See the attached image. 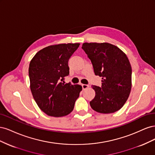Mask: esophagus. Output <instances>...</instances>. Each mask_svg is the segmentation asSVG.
Here are the masks:
<instances>
[{"instance_id": "1", "label": "esophagus", "mask_w": 155, "mask_h": 155, "mask_svg": "<svg viewBox=\"0 0 155 155\" xmlns=\"http://www.w3.org/2000/svg\"><path fill=\"white\" fill-rule=\"evenodd\" d=\"M81 85H82L83 89H84V90H85V89H87V88L89 87V86L88 85H86V84H82Z\"/></svg>"}]
</instances>
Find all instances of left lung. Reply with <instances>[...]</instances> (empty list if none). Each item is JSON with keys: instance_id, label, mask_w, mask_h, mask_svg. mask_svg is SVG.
<instances>
[{"instance_id": "1", "label": "left lung", "mask_w": 155, "mask_h": 155, "mask_svg": "<svg viewBox=\"0 0 155 155\" xmlns=\"http://www.w3.org/2000/svg\"><path fill=\"white\" fill-rule=\"evenodd\" d=\"M82 49L91 59L95 75L102 77L101 86L92 85L96 96L90 101L93 110L113 113L124 106L132 87V68L126 54L108 43H85Z\"/></svg>"}]
</instances>
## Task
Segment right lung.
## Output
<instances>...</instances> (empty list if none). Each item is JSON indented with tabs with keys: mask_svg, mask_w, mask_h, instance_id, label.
Segmentation results:
<instances>
[{
	"mask_svg": "<svg viewBox=\"0 0 155 155\" xmlns=\"http://www.w3.org/2000/svg\"><path fill=\"white\" fill-rule=\"evenodd\" d=\"M79 43L50 45L39 50L29 65L30 89L40 109L50 116L69 114L82 91L79 85L65 83L68 62Z\"/></svg>",
	"mask_w": 155,
	"mask_h": 155,
	"instance_id": "1",
	"label": "right lung"
}]
</instances>
